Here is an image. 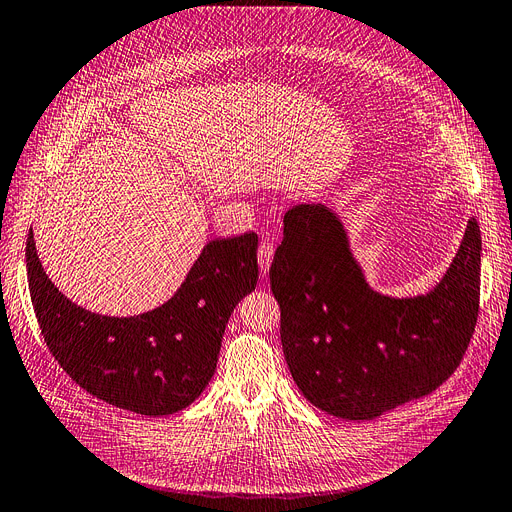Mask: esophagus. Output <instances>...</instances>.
Here are the masks:
<instances>
[{
    "label": "esophagus",
    "mask_w": 512,
    "mask_h": 512,
    "mask_svg": "<svg viewBox=\"0 0 512 512\" xmlns=\"http://www.w3.org/2000/svg\"><path fill=\"white\" fill-rule=\"evenodd\" d=\"M273 254H275V245L267 239L260 241V245H258V264H260L262 273L269 271L271 262H273Z\"/></svg>",
    "instance_id": "1"
}]
</instances>
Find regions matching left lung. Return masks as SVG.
<instances>
[{
	"instance_id": "left-lung-1",
	"label": "left lung",
	"mask_w": 512,
	"mask_h": 512,
	"mask_svg": "<svg viewBox=\"0 0 512 512\" xmlns=\"http://www.w3.org/2000/svg\"><path fill=\"white\" fill-rule=\"evenodd\" d=\"M269 277L283 355L302 395L332 416L374 420L431 395L458 370L479 317V222L468 220L431 294L388 298L365 283L336 214L298 203L283 216Z\"/></svg>"
}]
</instances>
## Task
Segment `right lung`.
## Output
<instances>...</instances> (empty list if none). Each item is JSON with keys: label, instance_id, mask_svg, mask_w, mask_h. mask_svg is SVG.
<instances>
[{"label": "right lung", "instance_id": "obj_1", "mask_svg": "<svg viewBox=\"0 0 512 512\" xmlns=\"http://www.w3.org/2000/svg\"><path fill=\"white\" fill-rule=\"evenodd\" d=\"M256 248V233L214 239L166 304L136 317H107L58 292L29 231V292L48 351L92 397L142 416L174 414L214 376L224 327L256 288Z\"/></svg>", "mask_w": 512, "mask_h": 512}]
</instances>
